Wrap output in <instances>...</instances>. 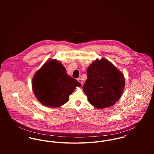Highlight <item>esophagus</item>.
<instances>
[{
    "label": "esophagus",
    "mask_w": 154,
    "mask_h": 154,
    "mask_svg": "<svg viewBox=\"0 0 154 154\" xmlns=\"http://www.w3.org/2000/svg\"><path fill=\"white\" fill-rule=\"evenodd\" d=\"M78 81V82H79V83H81L82 85V84H83V81H82V80L81 79V78H78V79H77Z\"/></svg>",
    "instance_id": "34e87169"
}]
</instances>
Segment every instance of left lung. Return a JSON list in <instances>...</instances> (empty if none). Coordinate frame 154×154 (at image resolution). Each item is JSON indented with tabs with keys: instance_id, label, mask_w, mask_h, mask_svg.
I'll use <instances>...</instances> for the list:
<instances>
[{
	"instance_id": "8db88e82",
	"label": "left lung",
	"mask_w": 154,
	"mask_h": 154,
	"mask_svg": "<svg viewBox=\"0 0 154 154\" xmlns=\"http://www.w3.org/2000/svg\"><path fill=\"white\" fill-rule=\"evenodd\" d=\"M87 79L83 86L89 103L97 109L114 105L123 92V74L105 59L95 60L88 67Z\"/></svg>"
}]
</instances>
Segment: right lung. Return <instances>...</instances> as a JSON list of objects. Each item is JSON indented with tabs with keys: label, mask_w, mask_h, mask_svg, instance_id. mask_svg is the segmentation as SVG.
Returning a JSON list of instances; mask_svg holds the SVG:
<instances>
[{
	"label": "right lung",
	"mask_w": 154,
	"mask_h": 154,
	"mask_svg": "<svg viewBox=\"0 0 154 154\" xmlns=\"http://www.w3.org/2000/svg\"><path fill=\"white\" fill-rule=\"evenodd\" d=\"M81 84L67 75L66 69L56 60L47 62L35 74L32 87L38 100L47 107H59Z\"/></svg>",
	"instance_id": "1"
}]
</instances>
